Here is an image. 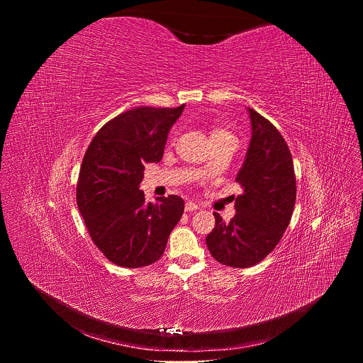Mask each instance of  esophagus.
<instances>
[{
	"mask_svg": "<svg viewBox=\"0 0 363 363\" xmlns=\"http://www.w3.org/2000/svg\"><path fill=\"white\" fill-rule=\"evenodd\" d=\"M198 208H199V206H198L195 202H192V201H188V202H185V211L191 213V211H196Z\"/></svg>",
	"mask_w": 363,
	"mask_h": 363,
	"instance_id": "obj_1",
	"label": "esophagus"
}]
</instances>
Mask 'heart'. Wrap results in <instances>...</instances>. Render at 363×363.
<instances>
[{"label": "heart", "instance_id": "heart-1", "mask_svg": "<svg viewBox=\"0 0 363 363\" xmlns=\"http://www.w3.org/2000/svg\"><path fill=\"white\" fill-rule=\"evenodd\" d=\"M216 138H234V136L224 129H217L211 133V139H216Z\"/></svg>", "mask_w": 363, "mask_h": 363}]
</instances>
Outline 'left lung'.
<instances>
[{
	"label": "left lung",
	"mask_w": 363,
	"mask_h": 363,
	"mask_svg": "<svg viewBox=\"0 0 363 363\" xmlns=\"http://www.w3.org/2000/svg\"><path fill=\"white\" fill-rule=\"evenodd\" d=\"M251 140L235 181L244 192L235 198L230 223L214 213L216 227L206 247L224 266L247 269L266 258L290 224L296 202V175L290 149L276 126L248 108Z\"/></svg>",
	"instance_id": "1"
}]
</instances>
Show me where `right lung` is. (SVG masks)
Segmentation results:
<instances>
[{
	"mask_svg": "<svg viewBox=\"0 0 363 363\" xmlns=\"http://www.w3.org/2000/svg\"><path fill=\"white\" fill-rule=\"evenodd\" d=\"M178 108L140 106L103 125L80 167L76 199L89 235L109 262L138 269L158 262L184 214L178 195L146 202L145 164L162 160Z\"/></svg>",
	"mask_w": 363,
	"mask_h": 363,
	"instance_id": "1",
	"label": "right lung"
}]
</instances>
